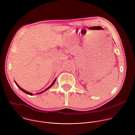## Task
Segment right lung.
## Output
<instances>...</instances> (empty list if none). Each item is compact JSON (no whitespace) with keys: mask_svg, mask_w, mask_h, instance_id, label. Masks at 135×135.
Returning a JSON list of instances; mask_svg holds the SVG:
<instances>
[{"mask_svg":"<svg viewBox=\"0 0 135 135\" xmlns=\"http://www.w3.org/2000/svg\"><path fill=\"white\" fill-rule=\"evenodd\" d=\"M56 78L55 79V80L53 81V82H52V83L47 88H46L45 90H43V91H42V92H38V93H36V94H41V93H43V92H44L45 91H46V90H47L49 89H50V88H51L52 86H53V85L54 84V83H55V81H56ZM15 82V84H16V85H17V86L19 88V89H20L21 91H22L23 92H24L25 93H27V94H29V95H33V94L32 93H31V92H28V91H26L25 90H24V89H23L22 88H21L20 86H19L17 83H16V82H15V81H14Z\"/></svg>","mask_w":135,"mask_h":135,"instance_id":"obj_1","label":"right lung"}]
</instances>
